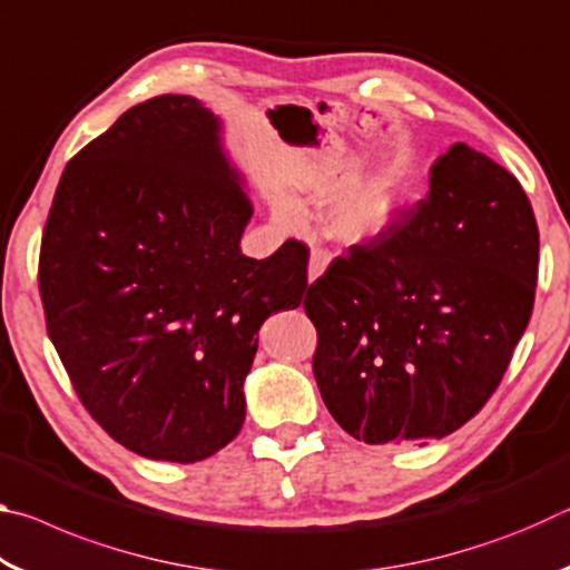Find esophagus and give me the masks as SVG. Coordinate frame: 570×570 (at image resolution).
<instances>
[{
	"instance_id": "1",
	"label": "esophagus",
	"mask_w": 570,
	"mask_h": 570,
	"mask_svg": "<svg viewBox=\"0 0 570 570\" xmlns=\"http://www.w3.org/2000/svg\"><path fill=\"white\" fill-rule=\"evenodd\" d=\"M326 266H330V254L324 248H312V256H308V282L320 278Z\"/></svg>"
}]
</instances>
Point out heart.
<instances>
[{"instance_id":"obj_1","label":"heart","mask_w":570,"mask_h":570,"mask_svg":"<svg viewBox=\"0 0 570 570\" xmlns=\"http://www.w3.org/2000/svg\"><path fill=\"white\" fill-rule=\"evenodd\" d=\"M354 180V173H344V176L336 180L334 190H342ZM412 193V170L407 163H397V166L390 168L384 176L372 180L370 186L344 196L340 204L332 208L330 214V230L332 236L342 240H366L380 236L384 228H387L394 216L400 214L404 200L410 198ZM288 216L292 210L284 208Z\"/></svg>"}]
</instances>
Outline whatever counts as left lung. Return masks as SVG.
<instances>
[{"label": "left lung", "instance_id": "8db88e82", "mask_svg": "<svg viewBox=\"0 0 570 570\" xmlns=\"http://www.w3.org/2000/svg\"><path fill=\"white\" fill-rule=\"evenodd\" d=\"M538 224L513 173L455 142L428 196L306 288L314 377L352 438H445L475 417L533 314Z\"/></svg>", "mask_w": 570, "mask_h": 570}]
</instances>
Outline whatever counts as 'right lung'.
<instances>
[{
  "label": "right lung",
  "instance_id": "obj_1",
  "mask_svg": "<svg viewBox=\"0 0 570 570\" xmlns=\"http://www.w3.org/2000/svg\"><path fill=\"white\" fill-rule=\"evenodd\" d=\"M254 206L188 95L135 105L57 186L40 246L47 334L92 420L135 455H216L246 417L258 330L296 308L308 248L240 254Z\"/></svg>",
  "mask_w": 570,
  "mask_h": 570
}]
</instances>
